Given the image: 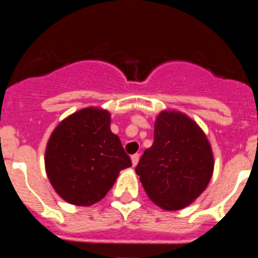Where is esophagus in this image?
Masks as SVG:
<instances>
[{"mask_svg":"<svg viewBox=\"0 0 258 258\" xmlns=\"http://www.w3.org/2000/svg\"><path fill=\"white\" fill-rule=\"evenodd\" d=\"M138 160H140V155L134 154L132 155V163H133V166H136L138 164Z\"/></svg>","mask_w":258,"mask_h":258,"instance_id":"obj_1","label":"esophagus"}]
</instances>
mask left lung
I'll use <instances>...</instances> for the list:
<instances>
[{
  "mask_svg": "<svg viewBox=\"0 0 258 258\" xmlns=\"http://www.w3.org/2000/svg\"><path fill=\"white\" fill-rule=\"evenodd\" d=\"M213 168L211 143L202 127L178 111H161L155 121L154 143L136 173L156 206L179 211L206 190Z\"/></svg>",
  "mask_w": 258,
  "mask_h": 258,
  "instance_id": "obj_1",
  "label": "left lung"
}]
</instances>
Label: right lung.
<instances>
[{"instance_id": "obj_1", "label": "right lung", "mask_w": 258, "mask_h": 258, "mask_svg": "<svg viewBox=\"0 0 258 258\" xmlns=\"http://www.w3.org/2000/svg\"><path fill=\"white\" fill-rule=\"evenodd\" d=\"M107 109L86 107L61 120L50 136L45 169L59 197L70 204L93 206L106 197L131 157L111 132Z\"/></svg>"}]
</instances>
